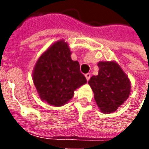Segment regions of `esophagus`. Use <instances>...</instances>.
Wrapping results in <instances>:
<instances>
[{"instance_id": "1", "label": "esophagus", "mask_w": 149, "mask_h": 149, "mask_svg": "<svg viewBox=\"0 0 149 149\" xmlns=\"http://www.w3.org/2000/svg\"><path fill=\"white\" fill-rule=\"evenodd\" d=\"M85 77H86V80H87L88 81H89V79H90V77H91L90 73H86V74H85Z\"/></svg>"}]
</instances>
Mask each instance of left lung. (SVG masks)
<instances>
[{"mask_svg":"<svg viewBox=\"0 0 149 149\" xmlns=\"http://www.w3.org/2000/svg\"><path fill=\"white\" fill-rule=\"evenodd\" d=\"M97 65L98 75L93 76L88 84L99 109L103 113H112L128 98L131 82L128 75L114 61H99Z\"/></svg>","mask_w":149,"mask_h":149,"instance_id":"left-lung-1","label":"left lung"}]
</instances>
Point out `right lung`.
Here are the masks:
<instances>
[{"label": "right lung", "instance_id": "add662e5", "mask_svg": "<svg viewBox=\"0 0 149 149\" xmlns=\"http://www.w3.org/2000/svg\"><path fill=\"white\" fill-rule=\"evenodd\" d=\"M65 40L53 43L40 55L34 65L33 81L40 100L52 106H62L74 96L77 88L87 83L80 65L71 58Z\"/></svg>", "mask_w": 149, "mask_h": 149}]
</instances>
